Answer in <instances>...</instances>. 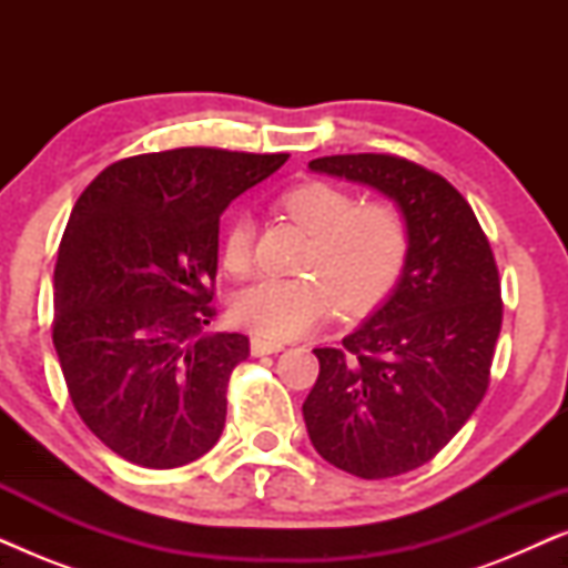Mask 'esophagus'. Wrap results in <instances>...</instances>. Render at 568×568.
Returning a JSON list of instances; mask_svg holds the SVG:
<instances>
[{"instance_id":"34e87169","label":"esophagus","mask_w":568,"mask_h":568,"mask_svg":"<svg viewBox=\"0 0 568 568\" xmlns=\"http://www.w3.org/2000/svg\"><path fill=\"white\" fill-rule=\"evenodd\" d=\"M282 348H284L282 341H268V338H261V336H253L251 338V354L253 356L276 354V352H282Z\"/></svg>"}]
</instances>
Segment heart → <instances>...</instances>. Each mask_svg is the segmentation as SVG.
<instances>
[{"label": "heart", "mask_w": 568, "mask_h": 568, "mask_svg": "<svg viewBox=\"0 0 568 568\" xmlns=\"http://www.w3.org/2000/svg\"><path fill=\"white\" fill-rule=\"evenodd\" d=\"M282 209L310 240L302 276H261L232 297L240 328L263 338H294L313 331L333 302L344 315L375 310L395 290L408 261V224L385 204L359 206L354 193L331 183H300ZM222 263L245 274L253 263V222L235 214L222 235Z\"/></svg>", "instance_id": "heart-1"}]
</instances>
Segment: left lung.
Instances as JSON below:
<instances>
[{"label":"left lung","mask_w":568,"mask_h":568,"mask_svg":"<svg viewBox=\"0 0 568 568\" xmlns=\"http://www.w3.org/2000/svg\"><path fill=\"white\" fill-rule=\"evenodd\" d=\"M313 173L367 185L408 224L406 268L383 305L321 362L302 403L313 447L377 480L429 463L484 400L501 331V282L468 201L393 154H333Z\"/></svg>","instance_id":"left-lung-1"}]
</instances>
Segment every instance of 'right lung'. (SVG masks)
<instances>
[{
    "label": "right lung",
    "instance_id": "1",
    "mask_svg": "<svg viewBox=\"0 0 568 568\" xmlns=\"http://www.w3.org/2000/svg\"><path fill=\"white\" fill-rule=\"evenodd\" d=\"M290 154L181 146L108 165L69 216L53 346L77 414L123 460L168 470L216 445L243 333H204L220 216Z\"/></svg>",
    "mask_w": 568,
    "mask_h": 568
}]
</instances>
